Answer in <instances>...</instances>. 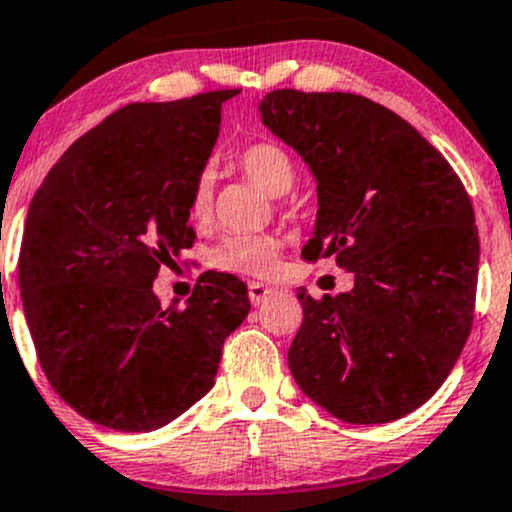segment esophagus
<instances>
[{
	"label": "esophagus",
	"mask_w": 512,
	"mask_h": 512,
	"mask_svg": "<svg viewBox=\"0 0 512 512\" xmlns=\"http://www.w3.org/2000/svg\"><path fill=\"white\" fill-rule=\"evenodd\" d=\"M247 294H250L252 306H260V303L265 301L267 296L274 294V289H272V286L262 284V282H250V284H247Z\"/></svg>",
	"instance_id": "1"
}]
</instances>
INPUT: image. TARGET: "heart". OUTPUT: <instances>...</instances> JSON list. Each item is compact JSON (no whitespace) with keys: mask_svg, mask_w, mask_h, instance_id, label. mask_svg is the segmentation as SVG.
Masks as SVG:
<instances>
[{"mask_svg":"<svg viewBox=\"0 0 512 512\" xmlns=\"http://www.w3.org/2000/svg\"><path fill=\"white\" fill-rule=\"evenodd\" d=\"M233 167L272 196L286 194L296 182L294 160L274 140H257V143L245 145L233 157ZM189 216L196 223L211 221L213 174L209 170L196 174L192 192H189ZM279 250H282V235L279 233H233L213 245L209 262L221 272L267 277L277 267Z\"/></svg>","mask_w":512,"mask_h":512,"instance_id":"b5f03b06","label":"heart"}]
</instances>
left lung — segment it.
<instances>
[{
    "label": "left lung",
    "mask_w": 512,
    "mask_h": 512,
    "mask_svg": "<svg viewBox=\"0 0 512 512\" xmlns=\"http://www.w3.org/2000/svg\"><path fill=\"white\" fill-rule=\"evenodd\" d=\"M262 121L318 182L306 262L335 255L347 294L299 289L289 369L345 423L403 418L442 386L474 323L479 230L462 179L401 116L345 92L274 89Z\"/></svg>",
    "instance_id": "1"
}]
</instances>
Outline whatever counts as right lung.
I'll return each instance as SVG.
<instances>
[{
    "label": "right lung",
    "mask_w": 512,
    "mask_h": 512,
    "mask_svg": "<svg viewBox=\"0 0 512 512\" xmlns=\"http://www.w3.org/2000/svg\"><path fill=\"white\" fill-rule=\"evenodd\" d=\"M238 92L123 106L65 150L28 206V330L50 386L92 423L145 432L182 415L250 313L247 286L223 272L201 274L184 308L153 294L160 267L194 245L189 192Z\"/></svg>",
    "instance_id": "add662e5"
}]
</instances>
